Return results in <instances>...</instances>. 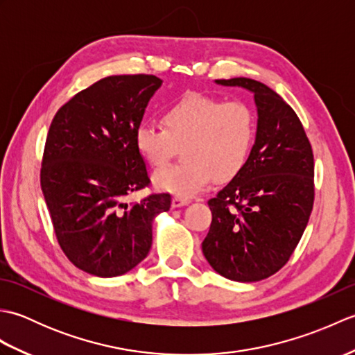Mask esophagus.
<instances>
[{"instance_id": "obj_1", "label": "esophagus", "mask_w": 355, "mask_h": 355, "mask_svg": "<svg viewBox=\"0 0 355 355\" xmlns=\"http://www.w3.org/2000/svg\"><path fill=\"white\" fill-rule=\"evenodd\" d=\"M191 202V200L189 198H186V197H173L172 198V207H182V206H186V205H189Z\"/></svg>"}]
</instances>
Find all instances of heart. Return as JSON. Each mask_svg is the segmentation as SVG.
Instances as JSON below:
<instances>
[{
	"label": "heart",
	"instance_id": "obj_1",
	"mask_svg": "<svg viewBox=\"0 0 355 355\" xmlns=\"http://www.w3.org/2000/svg\"><path fill=\"white\" fill-rule=\"evenodd\" d=\"M163 126L143 122L135 146L155 169H162L183 146L184 160L157 172L158 189L178 197L205 191L215 178L229 182L243 171L256 137V116L244 101H223L201 93L186 94L163 111Z\"/></svg>",
	"mask_w": 355,
	"mask_h": 355
}]
</instances>
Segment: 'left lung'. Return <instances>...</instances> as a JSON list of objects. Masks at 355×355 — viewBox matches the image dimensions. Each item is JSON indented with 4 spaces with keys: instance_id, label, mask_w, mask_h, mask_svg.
<instances>
[{
    "instance_id": "8db88e82",
    "label": "left lung",
    "mask_w": 355,
    "mask_h": 355,
    "mask_svg": "<svg viewBox=\"0 0 355 355\" xmlns=\"http://www.w3.org/2000/svg\"><path fill=\"white\" fill-rule=\"evenodd\" d=\"M254 94L256 139L245 166L210 198L212 223L202 253L221 276L262 281L299 244L314 202V157L296 112L267 85L248 78L215 80Z\"/></svg>"
}]
</instances>
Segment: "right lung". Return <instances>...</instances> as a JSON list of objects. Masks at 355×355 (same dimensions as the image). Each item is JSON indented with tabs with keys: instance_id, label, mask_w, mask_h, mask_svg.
Wrapping results in <instances>:
<instances>
[{
	"instance_id": "obj_1",
	"label": "right lung",
	"mask_w": 355,
	"mask_h": 355,
	"mask_svg": "<svg viewBox=\"0 0 355 355\" xmlns=\"http://www.w3.org/2000/svg\"><path fill=\"white\" fill-rule=\"evenodd\" d=\"M162 82L153 74L103 78L51 120L41 189L62 252L89 275L114 277L140 263L154 218L171 207L169 193L125 202L150 183L135 130Z\"/></svg>"
}]
</instances>
